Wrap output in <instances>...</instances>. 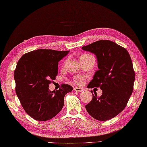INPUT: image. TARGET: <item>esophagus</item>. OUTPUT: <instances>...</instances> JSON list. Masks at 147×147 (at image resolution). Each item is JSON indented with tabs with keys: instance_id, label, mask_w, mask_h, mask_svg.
Returning <instances> with one entry per match:
<instances>
[{
	"instance_id": "esophagus-1",
	"label": "esophagus",
	"mask_w": 147,
	"mask_h": 147,
	"mask_svg": "<svg viewBox=\"0 0 147 147\" xmlns=\"http://www.w3.org/2000/svg\"><path fill=\"white\" fill-rule=\"evenodd\" d=\"M74 90L76 92H80L83 91V88H78V87H74Z\"/></svg>"
}]
</instances>
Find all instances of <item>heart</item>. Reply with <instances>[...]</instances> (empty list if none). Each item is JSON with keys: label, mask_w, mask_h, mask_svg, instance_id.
I'll use <instances>...</instances> for the list:
<instances>
[{"label": "heart", "mask_w": 147, "mask_h": 147, "mask_svg": "<svg viewBox=\"0 0 147 147\" xmlns=\"http://www.w3.org/2000/svg\"><path fill=\"white\" fill-rule=\"evenodd\" d=\"M88 55H90L84 54V55H83L81 57H84V56H88ZM81 57H80V58H81ZM74 82H75V83H77V84H82V83H83V82H84V78H83V76H76V77H74Z\"/></svg>", "instance_id": "b5f03b06"}]
</instances>
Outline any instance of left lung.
<instances>
[{"label":"left lung","instance_id":"left-lung-1","mask_svg":"<svg viewBox=\"0 0 147 147\" xmlns=\"http://www.w3.org/2000/svg\"><path fill=\"white\" fill-rule=\"evenodd\" d=\"M82 49L97 59L98 70L87 87H100L102 90L100 96L96 92L92 94L85 108L95 119L109 120L124 110L132 94L135 74L131 59L126 49L110 40H99Z\"/></svg>","mask_w":147,"mask_h":147}]
</instances>
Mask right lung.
I'll use <instances>...</instances> for the list:
<instances>
[{"label": "right lung", "mask_w": 147, "mask_h": 147, "mask_svg": "<svg viewBox=\"0 0 147 147\" xmlns=\"http://www.w3.org/2000/svg\"><path fill=\"white\" fill-rule=\"evenodd\" d=\"M69 52L38 49L24 54L14 71L16 93L24 111L34 119L45 121L59 113L64 96L73 90L62 84L58 90L50 91L49 84L58 73V62Z\"/></svg>", "instance_id": "right-lung-1"}]
</instances>
